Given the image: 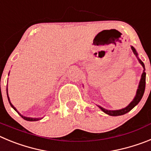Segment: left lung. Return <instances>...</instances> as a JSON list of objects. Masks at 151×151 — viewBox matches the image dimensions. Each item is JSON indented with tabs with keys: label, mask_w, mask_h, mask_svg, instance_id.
I'll return each mask as SVG.
<instances>
[{
	"label": "left lung",
	"mask_w": 151,
	"mask_h": 151,
	"mask_svg": "<svg viewBox=\"0 0 151 151\" xmlns=\"http://www.w3.org/2000/svg\"><path fill=\"white\" fill-rule=\"evenodd\" d=\"M132 47V50L133 53L135 54L136 56L138 55V54L136 53V50L133 47ZM138 61H139L140 63L142 65V66L144 67L145 69V64L141 60L138 59ZM145 84H146V73H145V70H144L143 73H142V76H141V81H140V83L139 85H138V91H137V93H136V96L134 97V100H133L132 102L129 104V105L128 106H126L125 108L124 109H122V110H105L104 108L101 107V110L103 111L105 113L108 114V115L110 116H121V115H123V114H125V113H127L128 112L130 111L131 110H132L133 108L136 106V105L138 104V103L140 102V101L141 100L142 97L144 95V93H145Z\"/></svg>",
	"instance_id": "obj_1"
}]
</instances>
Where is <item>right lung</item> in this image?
I'll return each instance as SVG.
<instances>
[{
  "mask_svg": "<svg viewBox=\"0 0 151 151\" xmlns=\"http://www.w3.org/2000/svg\"><path fill=\"white\" fill-rule=\"evenodd\" d=\"M6 94H7V98H8V101H9V102H10V106H12V107L13 108V109H14V110H16V111L17 112V113H18V114H19V115L21 116V117H22V119H25V120H27V121H38V120H39V119H41L40 118H29V117H26V116H22L20 114V113H19L18 111H17V109H16L15 107H14V106H13V105H12V104L11 103H10V99H9V97H8V94H7V89H6Z\"/></svg>",
  "mask_w": 151,
  "mask_h": 151,
  "instance_id": "obj_1",
  "label": "right lung"
}]
</instances>
